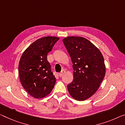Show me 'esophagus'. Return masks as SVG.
<instances>
[{
    "label": "esophagus",
    "instance_id": "esophagus-1",
    "mask_svg": "<svg viewBox=\"0 0 125 125\" xmlns=\"http://www.w3.org/2000/svg\"><path fill=\"white\" fill-rule=\"evenodd\" d=\"M65 73V70H62L60 73H59V76H62Z\"/></svg>",
    "mask_w": 125,
    "mask_h": 125
}]
</instances>
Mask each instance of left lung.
<instances>
[{"label": "left lung", "mask_w": 125, "mask_h": 125, "mask_svg": "<svg viewBox=\"0 0 125 125\" xmlns=\"http://www.w3.org/2000/svg\"><path fill=\"white\" fill-rule=\"evenodd\" d=\"M63 43L72 59L73 80L68 85L70 95L77 101L92 97L104 78L105 66L99 50L82 37L64 38Z\"/></svg>", "instance_id": "left-lung-1"}]
</instances>
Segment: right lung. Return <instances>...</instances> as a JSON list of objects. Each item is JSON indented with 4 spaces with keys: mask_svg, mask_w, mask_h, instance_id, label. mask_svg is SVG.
Segmentation results:
<instances>
[{
    "mask_svg": "<svg viewBox=\"0 0 125 125\" xmlns=\"http://www.w3.org/2000/svg\"><path fill=\"white\" fill-rule=\"evenodd\" d=\"M59 37L47 36L32 43L23 53L19 62V76L24 89L35 98L50 93L56 83L47 59Z\"/></svg>",
    "mask_w": 125,
    "mask_h": 125,
    "instance_id": "1",
    "label": "right lung"
}]
</instances>
